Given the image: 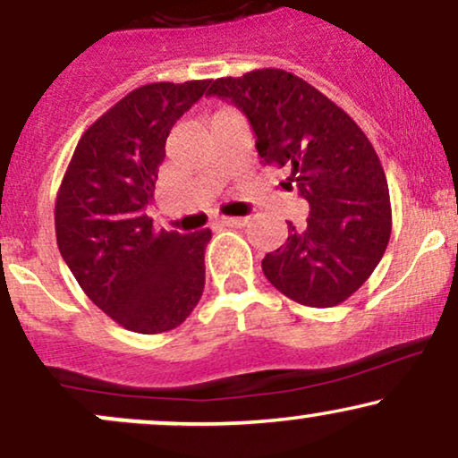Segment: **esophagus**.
I'll list each match as a JSON object with an SVG mask.
<instances>
[{"label":"esophagus","mask_w":458,"mask_h":458,"mask_svg":"<svg viewBox=\"0 0 458 458\" xmlns=\"http://www.w3.org/2000/svg\"><path fill=\"white\" fill-rule=\"evenodd\" d=\"M219 224L225 225V228H241V225L247 224V217H222Z\"/></svg>","instance_id":"obj_1"}]
</instances>
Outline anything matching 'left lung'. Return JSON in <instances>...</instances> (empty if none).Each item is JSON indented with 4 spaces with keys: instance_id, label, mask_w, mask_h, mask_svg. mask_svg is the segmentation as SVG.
<instances>
[{
    "instance_id": "obj_1",
    "label": "left lung",
    "mask_w": 458,
    "mask_h": 458,
    "mask_svg": "<svg viewBox=\"0 0 458 458\" xmlns=\"http://www.w3.org/2000/svg\"><path fill=\"white\" fill-rule=\"evenodd\" d=\"M250 120L265 165L291 167L310 213L303 228L262 259L282 295L310 308L349 299L386 254L392 233L386 172L364 131L301 77L260 68L208 83Z\"/></svg>"
}]
</instances>
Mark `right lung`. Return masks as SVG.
<instances>
[{"mask_svg": "<svg viewBox=\"0 0 458 458\" xmlns=\"http://www.w3.org/2000/svg\"><path fill=\"white\" fill-rule=\"evenodd\" d=\"M208 83H148L120 98L81 135L57 191L62 259L94 306L129 331L174 329L202 297L211 230L157 233L144 208L167 135Z\"/></svg>", "mask_w": 458, "mask_h": 458, "instance_id": "add662e5", "label": "right lung"}]
</instances>
